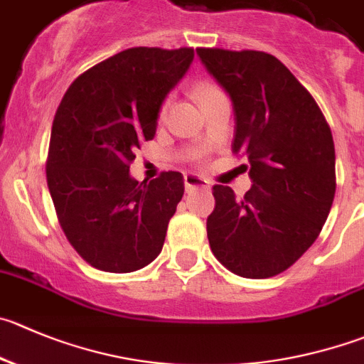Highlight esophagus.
Listing matches in <instances>:
<instances>
[{
    "mask_svg": "<svg viewBox=\"0 0 364 364\" xmlns=\"http://www.w3.org/2000/svg\"><path fill=\"white\" fill-rule=\"evenodd\" d=\"M184 186L188 191H191V189H209L210 188L209 180H205L203 176H200V175H195V173H186Z\"/></svg>",
    "mask_w": 364,
    "mask_h": 364,
    "instance_id": "34e87169",
    "label": "esophagus"
}]
</instances>
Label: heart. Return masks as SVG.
Listing matches in <instances>:
<instances>
[{
	"instance_id": "1",
	"label": "heart",
	"mask_w": 364,
	"mask_h": 364,
	"mask_svg": "<svg viewBox=\"0 0 364 364\" xmlns=\"http://www.w3.org/2000/svg\"><path fill=\"white\" fill-rule=\"evenodd\" d=\"M220 91L221 89L209 80H200V82H196V85H195V92H196V96H198L200 102L205 98H209V96L216 95V92H220ZM168 109H169V98H166L164 102H162L161 109H159V116L164 117L166 112H168Z\"/></svg>"
}]
</instances>
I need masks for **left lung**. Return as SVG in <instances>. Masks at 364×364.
Segmentation results:
<instances>
[{"label":"left lung","mask_w":364,"mask_h":364,"mask_svg":"<svg viewBox=\"0 0 364 364\" xmlns=\"http://www.w3.org/2000/svg\"><path fill=\"white\" fill-rule=\"evenodd\" d=\"M227 91L236 132L232 151L248 159L252 188L237 198L214 186L207 237L218 261L247 279L295 264L316 241L336 193L331 128L306 87L264 51L196 48Z\"/></svg>","instance_id":"obj_1"}]
</instances>
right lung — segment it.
<instances>
[{
  "instance_id": "add662e5",
  "label": "right lung",
  "mask_w": 364,
  "mask_h": 364,
  "mask_svg": "<svg viewBox=\"0 0 364 364\" xmlns=\"http://www.w3.org/2000/svg\"><path fill=\"white\" fill-rule=\"evenodd\" d=\"M195 58L193 48H130L82 73L51 127L46 178L58 223L92 268L128 273L150 264L184 195V176H130L159 109Z\"/></svg>"
}]
</instances>
